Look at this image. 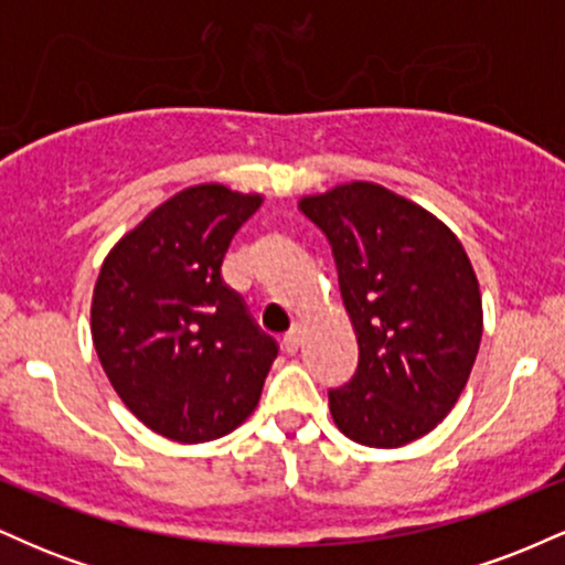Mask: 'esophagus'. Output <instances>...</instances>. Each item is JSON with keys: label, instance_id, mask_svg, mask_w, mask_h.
Listing matches in <instances>:
<instances>
[{"label": "esophagus", "instance_id": "34e87169", "mask_svg": "<svg viewBox=\"0 0 565 565\" xmlns=\"http://www.w3.org/2000/svg\"><path fill=\"white\" fill-rule=\"evenodd\" d=\"M302 337H305V327L302 323H295V327L289 329V334L284 337V350H287V353H297L302 345Z\"/></svg>", "mask_w": 565, "mask_h": 565}]
</instances>
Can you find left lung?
<instances>
[{"mask_svg":"<svg viewBox=\"0 0 565 565\" xmlns=\"http://www.w3.org/2000/svg\"><path fill=\"white\" fill-rule=\"evenodd\" d=\"M332 246L359 369L329 391L334 425L355 444L398 449L427 436L468 385L483 334L468 252L425 206L377 183L300 199Z\"/></svg>","mask_w":565,"mask_h":565,"instance_id":"1","label":"left lung"}]
</instances>
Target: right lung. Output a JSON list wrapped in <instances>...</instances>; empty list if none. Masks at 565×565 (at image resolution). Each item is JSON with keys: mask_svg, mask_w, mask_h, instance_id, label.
I'll list each match as a JSON object with an SVG mask.
<instances>
[{"mask_svg": "<svg viewBox=\"0 0 565 565\" xmlns=\"http://www.w3.org/2000/svg\"><path fill=\"white\" fill-rule=\"evenodd\" d=\"M260 193L191 185L116 242L89 327L103 372L142 425L180 444L228 436L255 412L278 345L220 276Z\"/></svg>", "mask_w": 565, "mask_h": 565, "instance_id": "right-lung-1", "label": "right lung"}]
</instances>
